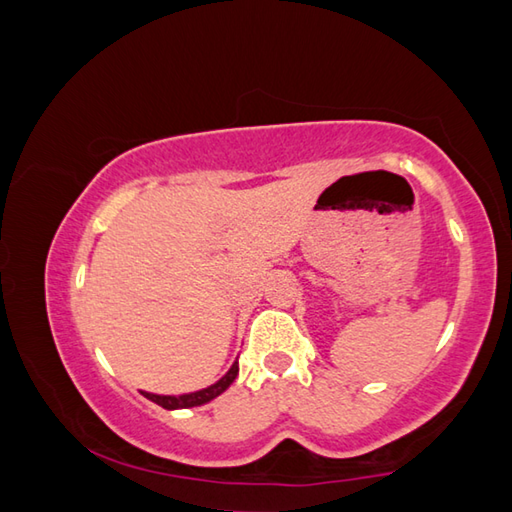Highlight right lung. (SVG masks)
Listing matches in <instances>:
<instances>
[{
  "mask_svg": "<svg viewBox=\"0 0 512 512\" xmlns=\"http://www.w3.org/2000/svg\"><path fill=\"white\" fill-rule=\"evenodd\" d=\"M239 373V364L235 362L233 366H230L228 373L219 379L217 384L208 386V388H202L197 390V393H188V395H179V397H173V395H153V393H142L146 399H150V402L159 404L166 410H177V408H193V406H202L206 402H210V399H215L224 393V390L235 382V377Z\"/></svg>",
  "mask_w": 512,
  "mask_h": 512,
  "instance_id": "1",
  "label": "right lung"
}]
</instances>
